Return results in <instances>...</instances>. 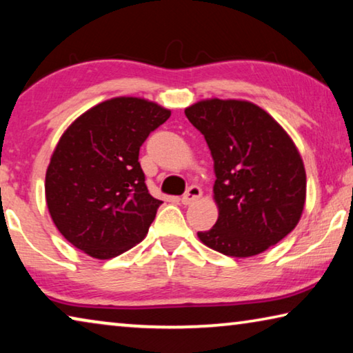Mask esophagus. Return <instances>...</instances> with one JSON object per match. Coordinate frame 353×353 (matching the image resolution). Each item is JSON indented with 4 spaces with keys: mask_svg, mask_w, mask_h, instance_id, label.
<instances>
[{
    "mask_svg": "<svg viewBox=\"0 0 353 353\" xmlns=\"http://www.w3.org/2000/svg\"><path fill=\"white\" fill-rule=\"evenodd\" d=\"M200 197H202V189H200L199 186H191L181 197V203L191 205L195 202V200H199Z\"/></svg>",
    "mask_w": 353,
    "mask_h": 353,
    "instance_id": "34e87169",
    "label": "esophagus"
}]
</instances>
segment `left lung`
<instances>
[{
  "label": "left lung",
  "mask_w": 353,
  "mask_h": 353,
  "mask_svg": "<svg viewBox=\"0 0 353 353\" xmlns=\"http://www.w3.org/2000/svg\"><path fill=\"white\" fill-rule=\"evenodd\" d=\"M214 161L219 216L199 240L229 257H252L295 229L306 200V172L283 126L249 101L205 99L186 107Z\"/></svg>",
  "instance_id": "1"
}]
</instances>
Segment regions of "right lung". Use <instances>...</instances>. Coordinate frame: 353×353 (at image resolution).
<instances>
[{"mask_svg":"<svg viewBox=\"0 0 353 353\" xmlns=\"http://www.w3.org/2000/svg\"><path fill=\"white\" fill-rule=\"evenodd\" d=\"M169 117L156 102L120 96L91 107L64 131L47 167L46 200L70 245L107 260L146 236L162 202L148 192L139 151Z\"/></svg>","mask_w":353,"mask_h":353,"instance_id":"add662e5","label":"right lung"}]
</instances>
